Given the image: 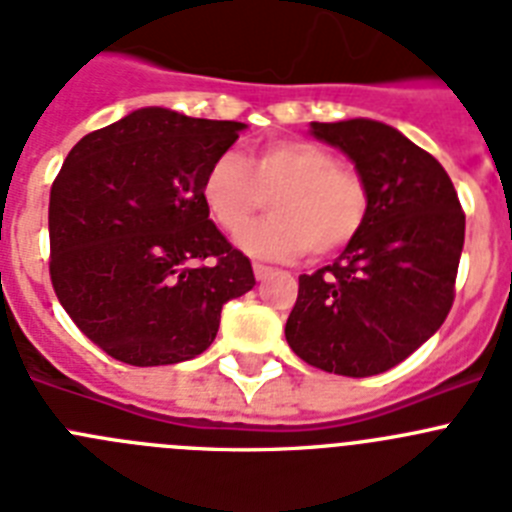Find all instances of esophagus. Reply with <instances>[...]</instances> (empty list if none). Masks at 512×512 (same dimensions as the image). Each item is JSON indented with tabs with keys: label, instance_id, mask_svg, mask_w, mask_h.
Wrapping results in <instances>:
<instances>
[{
	"label": "esophagus",
	"instance_id": "1",
	"mask_svg": "<svg viewBox=\"0 0 512 512\" xmlns=\"http://www.w3.org/2000/svg\"><path fill=\"white\" fill-rule=\"evenodd\" d=\"M253 274H256V279H266L271 274V266H266V264H253Z\"/></svg>",
	"mask_w": 512,
	"mask_h": 512
}]
</instances>
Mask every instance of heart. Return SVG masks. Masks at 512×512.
Segmentation results:
<instances>
[{
  "label": "heart",
  "instance_id": "b5f03b06",
  "mask_svg": "<svg viewBox=\"0 0 512 512\" xmlns=\"http://www.w3.org/2000/svg\"><path fill=\"white\" fill-rule=\"evenodd\" d=\"M200 197L212 223L238 235L269 197L271 215L238 246L256 259L330 256L354 241L369 215V187L336 153L300 138H274L246 158L225 151L207 166Z\"/></svg>",
  "mask_w": 512,
  "mask_h": 512
}]
</instances>
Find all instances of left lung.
Returning a JSON list of instances; mask_svg holds the SVG:
<instances>
[{"label": "left lung", "mask_w": 512, "mask_h": 512, "mask_svg": "<svg viewBox=\"0 0 512 512\" xmlns=\"http://www.w3.org/2000/svg\"><path fill=\"white\" fill-rule=\"evenodd\" d=\"M312 135L354 161L369 215L333 264L302 274L284 336L310 366L372 377L408 359L449 315L464 210L436 158L384 122H312Z\"/></svg>", "instance_id": "1"}]
</instances>
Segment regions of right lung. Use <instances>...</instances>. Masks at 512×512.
<instances>
[{"instance_id":"right-lung-1","label":"right lung","mask_w":512,"mask_h":512,"mask_svg":"<svg viewBox=\"0 0 512 512\" xmlns=\"http://www.w3.org/2000/svg\"><path fill=\"white\" fill-rule=\"evenodd\" d=\"M246 128L135 110L71 148L51 187V282L76 328L133 366L200 356L251 261L207 215V166Z\"/></svg>"}]
</instances>
